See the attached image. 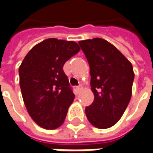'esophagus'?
<instances>
[{
    "mask_svg": "<svg viewBox=\"0 0 153 153\" xmlns=\"http://www.w3.org/2000/svg\"><path fill=\"white\" fill-rule=\"evenodd\" d=\"M75 88H76L77 91H78V92H79L80 90H81V88H82V86H81V85H79V86L75 87Z\"/></svg>",
    "mask_w": 153,
    "mask_h": 153,
    "instance_id": "1",
    "label": "esophagus"
}]
</instances>
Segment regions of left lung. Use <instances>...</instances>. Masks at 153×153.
I'll return each mask as SVG.
<instances>
[{
  "label": "left lung",
  "mask_w": 153,
  "mask_h": 153,
  "mask_svg": "<svg viewBox=\"0 0 153 153\" xmlns=\"http://www.w3.org/2000/svg\"><path fill=\"white\" fill-rule=\"evenodd\" d=\"M89 64L94 101L85 108L95 127L107 128L121 118L132 95L134 74L132 64L112 44L102 38L79 41Z\"/></svg>",
  "instance_id": "8db88e82"
}]
</instances>
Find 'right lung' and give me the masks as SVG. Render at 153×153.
<instances>
[{"instance_id": "1", "label": "right lung", "mask_w": 153, "mask_h": 153, "mask_svg": "<svg viewBox=\"0 0 153 153\" xmlns=\"http://www.w3.org/2000/svg\"><path fill=\"white\" fill-rule=\"evenodd\" d=\"M72 41L48 38L29 51L19 69L25 106L39 126L53 129L62 125L74 94L63 70L79 51Z\"/></svg>"}]
</instances>
